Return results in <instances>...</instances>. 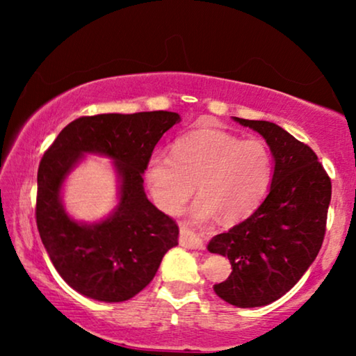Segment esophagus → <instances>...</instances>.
Returning <instances> with one entry per match:
<instances>
[{"label":"esophagus","instance_id":"esophagus-1","mask_svg":"<svg viewBox=\"0 0 356 356\" xmlns=\"http://www.w3.org/2000/svg\"><path fill=\"white\" fill-rule=\"evenodd\" d=\"M181 243L184 246L191 248V250H204L202 238L186 227H181Z\"/></svg>","mask_w":356,"mask_h":356}]
</instances>
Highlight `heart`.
Instances as JSON below:
<instances>
[{"label": "heart", "mask_w": 356, "mask_h": 356, "mask_svg": "<svg viewBox=\"0 0 356 356\" xmlns=\"http://www.w3.org/2000/svg\"><path fill=\"white\" fill-rule=\"evenodd\" d=\"M272 154L261 139L243 140L220 129L191 133L172 154L154 152L145 167L150 196L160 211L177 216L197 184L201 197L193 218L213 216L233 223L250 217L264 201L272 181Z\"/></svg>", "instance_id": "obj_1"}]
</instances>
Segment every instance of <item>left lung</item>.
<instances>
[{
  "mask_svg": "<svg viewBox=\"0 0 356 356\" xmlns=\"http://www.w3.org/2000/svg\"><path fill=\"white\" fill-rule=\"evenodd\" d=\"M233 121L259 133L274 159L264 201L251 217L216 235L207 250L228 257L232 274L213 285L236 308H261L295 286L318 256L332 186L318 155L270 121Z\"/></svg>",
  "mask_w": 356,
  "mask_h": 356,
  "instance_id": "left-lung-1",
  "label": "left lung"
}]
</instances>
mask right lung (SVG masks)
Instances as JSON below:
<instances>
[{
    "label": "right lung",
    "instance_id": "right-lung-1",
    "mask_svg": "<svg viewBox=\"0 0 356 356\" xmlns=\"http://www.w3.org/2000/svg\"><path fill=\"white\" fill-rule=\"evenodd\" d=\"M181 121L173 111L82 116L66 126L43 155L37 175V228L50 259L71 289L87 298L120 303L157 274L179 230L144 191L143 175L163 133ZM86 154L112 160L119 202L95 222L65 212L62 189Z\"/></svg>",
    "mask_w": 356,
    "mask_h": 356
}]
</instances>
